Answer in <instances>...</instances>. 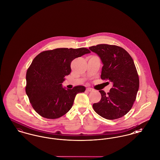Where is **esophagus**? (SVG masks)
I'll list each match as a JSON object with an SVG mask.
<instances>
[{
    "mask_svg": "<svg viewBox=\"0 0 160 160\" xmlns=\"http://www.w3.org/2000/svg\"><path fill=\"white\" fill-rule=\"evenodd\" d=\"M86 91L88 92L93 91V89H92L91 88H88L86 89Z\"/></svg>",
    "mask_w": 160,
    "mask_h": 160,
    "instance_id": "obj_1",
    "label": "esophagus"
}]
</instances>
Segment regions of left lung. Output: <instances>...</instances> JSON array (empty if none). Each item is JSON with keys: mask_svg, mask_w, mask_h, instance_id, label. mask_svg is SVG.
<instances>
[{"mask_svg": "<svg viewBox=\"0 0 160 160\" xmlns=\"http://www.w3.org/2000/svg\"><path fill=\"white\" fill-rule=\"evenodd\" d=\"M103 64L101 78L113 84L110 92L99 91L101 99L94 103L95 112L101 117L113 120L127 114L132 108L139 88V78L129 53L119 46L98 44L89 47Z\"/></svg>", "mask_w": 160, "mask_h": 160, "instance_id": "left-lung-1", "label": "left lung"}]
</instances>
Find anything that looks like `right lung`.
Segmentation results:
<instances>
[{"label": "right lung", "instance_id": "right-lung-1", "mask_svg": "<svg viewBox=\"0 0 160 160\" xmlns=\"http://www.w3.org/2000/svg\"><path fill=\"white\" fill-rule=\"evenodd\" d=\"M91 52L86 48H60L37 55L26 73V92L33 109L47 119H57L71 108L77 94L83 86L72 89L63 88L65 76L71 71L72 61Z\"/></svg>", "mask_w": 160, "mask_h": 160}]
</instances>
